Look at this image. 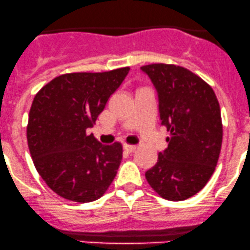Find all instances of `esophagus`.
I'll use <instances>...</instances> for the list:
<instances>
[{"label":"esophagus","mask_w":250,"mask_h":250,"mask_svg":"<svg viewBox=\"0 0 250 250\" xmlns=\"http://www.w3.org/2000/svg\"><path fill=\"white\" fill-rule=\"evenodd\" d=\"M123 147H124L125 151H127V152H133V151H135V150H136L137 146H128V144H124V146H123Z\"/></svg>","instance_id":"1"}]
</instances>
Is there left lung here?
Returning a JSON list of instances; mask_svg holds the SVG:
<instances>
[{"mask_svg": "<svg viewBox=\"0 0 250 250\" xmlns=\"http://www.w3.org/2000/svg\"><path fill=\"white\" fill-rule=\"evenodd\" d=\"M141 70L157 93L161 125L170 136L157 162L146 170L150 186L162 198L186 200L204 188L221 152V108L213 89L182 66L150 64Z\"/></svg>", "mask_w": 250, "mask_h": 250, "instance_id": "8db88e82", "label": "left lung"}]
</instances>
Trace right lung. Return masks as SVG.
<instances>
[{"instance_id": "obj_1", "label": "right lung", "mask_w": 250, "mask_h": 250, "mask_svg": "<svg viewBox=\"0 0 250 250\" xmlns=\"http://www.w3.org/2000/svg\"><path fill=\"white\" fill-rule=\"evenodd\" d=\"M128 70L61 75L34 96L27 126L29 152L39 175L64 199H99L117 175L122 144L104 146L85 131Z\"/></svg>"}]
</instances>
